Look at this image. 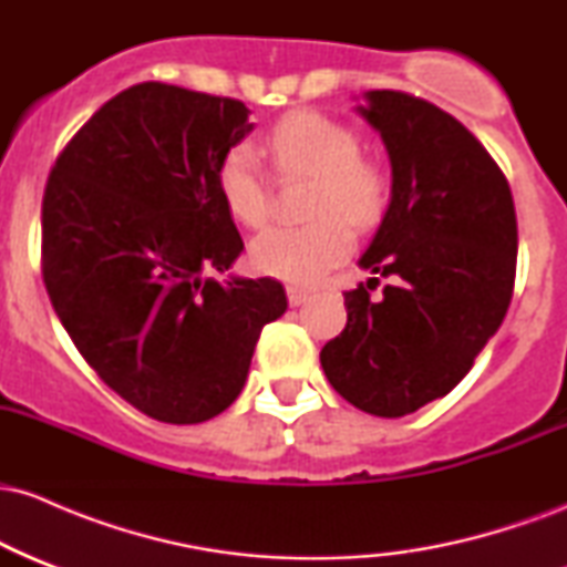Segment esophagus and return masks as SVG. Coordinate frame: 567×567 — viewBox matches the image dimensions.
<instances>
[{
    "instance_id": "esophagus-1",
    "label": "esophagus",
    "mask_w": 567,
    "mask_h": 567,
    "mask_svg": "<svg viewBox=\"0 0 567 567\" xmlns=\"http://www.w3.org/2000/svg\"><path fill=\"white\" fill-rule=\"evenodd\" d=\"M306 298H309V292L306 290H298V288H288V303L290 306H301Z\"/></svg>"
}]
</instances>
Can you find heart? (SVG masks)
Returning <instances> with one entry per match:
<instances>
[{
    "instance_id": "obj_1",
    "label": "heart",
    "mask_w": 567,
    "mask_h": 567,
    "mask_svg": "<svg viewBox=\"0 0 567 567\" xmlns=\"http://www.w3.org/2000/svg\"><path fill=\"white\" fill-rule=\"evenodd\" d=\"M266 152L282 175H315L309 213L317 220L264 231L252 239L250 264L282 282L317 285L354 247L346 221L370 226L379 220L389 178L379 162L360 154L357 130L322 112L285 116L266 138ZM216 184L226 210L247 229H261L269 220L271 184L252 146L239 143L224 154Z\"/></svg>"
}]
</instances>
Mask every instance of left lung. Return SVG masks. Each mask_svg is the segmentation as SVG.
Segmentation results:
<instances>
[{"label": "left lung", "instance_id": "1", "mask_svg": "<svg viewBox=\"0 0 567 567\" xmlns=\"http://www.w3.org/2000/svg\"><path fill=\"white\" fill-rule=\"evenodd\" d=\"M357 114L381 135L392 197L362 252L392 277L383 298L343 292L347 328L324 343L330 386L381 419L415 413L470 373L512 301L517 216L509 184L474 135L434 103L368 90Z\"/></svg>", "mask_w": 567, "mask_h": 567}]
</instances>
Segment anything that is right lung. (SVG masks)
I'll return each instance as SVG.
<instances>
[{
	"label": "right lung",
	"mask_w": 567,
	"mask_h": 567,
	"mask_svg": "<svg viewBox=\"0 0 567 567\" xmlns=\"http://www.w3.org/2000/svg\"><path fill=\"white\" fill-rule=\"evenodd\" d=\"M250 130L243 101L133 84L84 122L44 188L58 320L106 386L165 424L224 413L264 324L288 309L271 277H207L245 250L216 175Z\"/></svg>",
	"instance_id": "obj_1"
}]
</instances>
